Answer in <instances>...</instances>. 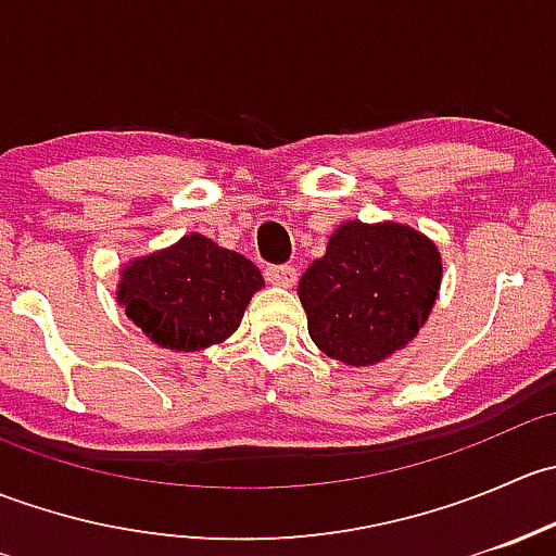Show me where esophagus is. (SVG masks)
Segmentation results:
<instances>
[{
  "instance_id": "esophagus-1",
  "label": "esophagus",
  "mask_w": 556,
  "mask_h": 556,
  "mask_svg": "<svg viewBox=\"0 0 556 556\" xmlns=\"http://www.w3.org/2000/svg\"><path fill=\"white\" fill-rule=\"evenodd\" d=\"M263 277H266L268 285H279V288H290V285L299 279V274H295L293 266H288V263H268L266 268H263Z\"/></svg>"
}]
</instances>
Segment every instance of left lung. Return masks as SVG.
<instances>
[{"mask_svg":"<svg viewBox=\"0 0 556 556\" xmlns=\"http://www.w3.org/2000/svg\"><path fill=\"white\" fill-rule=\"evenodd\" d=\"M441 285L439 250L408 226L344 223L306 268L299 295L314 344L346 366H374L406 346Z\"/></svg>","mask_w":556,"mask_h":556,"instance_id":"obj_1","label":"left lung"}]
</instances>
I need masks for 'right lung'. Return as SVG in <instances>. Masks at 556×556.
I'll return each mask as SVG.
<instances>
[{
    "label": "right lung",
    "instance_id": "right-lung-1",
    "mask_svg": "<svg viewBox=\"0 0 556 556\" xmlns=\"http://www.w3.org/2000/svg\"><path fill=\"white\" fill-rule=\"evenodd\" d=\"M263 277L247 257L190 233L123 271L117 301L150 341L177 352L220 344L242 323Z\"/></svg>",
    "mask_w": 556,
    "mask_h": 556
}]
</instances>
